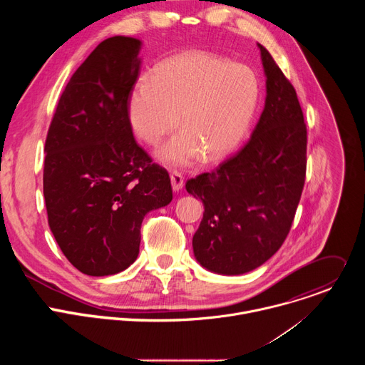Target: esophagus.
<instances>
[{
	"mask_svg": "<svg viewBox=\"0 0 365 365\" xmlns=\"http://www.w3.org/2000/svg\"><path fill=\"white\" fill-rule=\"evenodd\" d=\"M170 182H172V187H173L175 192H179L183 187V185H185L183 176L179 172H176V170H173L170 173Z\"/></svg>",
	"mask_w": 365,
	"mask_h": 365,
	"instance_id": "obj_1",
	"label": "esophagus"
}]
</instances>
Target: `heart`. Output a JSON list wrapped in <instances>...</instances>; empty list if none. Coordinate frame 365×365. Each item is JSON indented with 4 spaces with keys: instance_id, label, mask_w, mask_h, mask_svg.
Returning a JSON list of instances; mask_svg holds the SVG:
<instances>
[{
    "instance_id": "b5f03b06",
    "label": "heart",
    "mask_w": 365,
    "mask_h": 365,
    "mask_svg": "<svg viewBox=\"0 0 365 365\" xmlns=\"http://www.w3.org/2000/svg\"><path fill=\"white\" fill-rule=\"evenodd\" d=\"M259 99L257 73L247 65L206 53L169 58L143 76L128 98L134 133L145 143L159 141L179 123L185 128L159 148L172 165H189L203 153L218 160L245 137Z\"/></svg>"
}]
</instances>
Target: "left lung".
Here are the masks:
<instances>
[{
  "label": "left lung",
  "mask_w": 365,
  "mask_h": 365,
  "mask_svg": "<svg viewBox=\"0 0 365 365\" xmlns=\"http://www.w3.org/2000/svg\"><path fill=\"white\" fill-rule=\"evenodd\" d=\"M266 102L248 143L211 173L186 182L205 212L192 245L206 270L235 276L266 263L284 242L306 176V124L293 85L258 44Z\"/></svg>",
  "instance_id": "1"
}]
</instances>
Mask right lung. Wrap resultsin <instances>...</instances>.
Returning a JSON list of instances; mask_svg holds the SVG:
<instances>
[{
	"mask_svg": "<svg viewBox=\"0 0 365 365\" xmlns=\"http://www.w3.org/2000/svg\"><path fill=\"white\" fill-rule=\"evenodd\" d=\"M141 41H101L68 82L44 145L48 227L71 264L88 276L135 262L147 212L170 203L166 169L135 143L128 98L140 75Z\"/></svg>",
	"mask_w": 365,
	"mask_h": 365,
	"instance_id": "add662e5",
	"label": "right lung"
}]
</instances>
